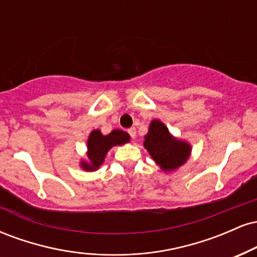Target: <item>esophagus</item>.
<instances>
[{
    "label": "esophagus",
    "mask_w": 257,
    "mask_h": 257,
    "mask_svg": "<svg viewBox=\"0 0 257 257\" xmlns=\"http://www.w3.org/2000/svg\"><path fill=\"white\" fill-rule=\"evenodd\" d=\"M128 133H129V135H131L132 139H135V137H137V129L135 128L128 129Z\"/></svg>",
    "instance_id": "1"
}]
</instances>
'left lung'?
I'll list each match as a JSON object with an SVG mask.
<instances>
[{"label":"left lung","instance_id":"obj_1","mask_svg":"<svg viewBox=\"0 0 257 257\" xmlns=\"http://www.w3.org/2000/svg\"><path fill=\"white\" fill-rule=\"evenodd\" d=\"M144 146L153 161L164 172L174 170L187 161L191 146L184 141L173 138L166 125L159 120H152L145 137Z\"/></svg>","mask_w":257,"mask_h":257}]
</instances>
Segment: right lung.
I'll return each mask as SVG.
<instances>
[{
	"label": "right lung",
	"mask_w": 257,
	"mask_h": 257,
	"mask_svg": "<svg viewBox=\"0 0 257 257\" xmlns=\"http://www.w3.org/2000/svg\"><path fill=\"white\" fill-rule=\"evenodd\" d=\"M129 137L128 133L114 129L108 135H102L101 132L93 131L90 133L88 139V162H82V168L84 170H95L101 166L104 158L108 150L112 146L123 145L128 143Z\"/></svg>",
	"instance_id": "obj_1"
}]
</instances>
